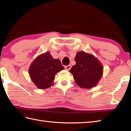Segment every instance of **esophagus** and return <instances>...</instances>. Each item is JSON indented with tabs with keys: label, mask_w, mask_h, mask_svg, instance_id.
<instances>
[{
	"label": "esophagus",
	"mask_w": 131,
	"mask_h": 131,
	"mask_svg": "<svg viewBox=\"0 0 131 131\" xmlns=\"http://www.w3.org/2000/svg\"><path fill=\"white\" fill-rule=\"evenodd\" d=\"M65 69L66 70H70V69L71 68V65H68V66H65Z\"/></svg>",
	"instance_id": "esophagus-1"
}]
</instances>
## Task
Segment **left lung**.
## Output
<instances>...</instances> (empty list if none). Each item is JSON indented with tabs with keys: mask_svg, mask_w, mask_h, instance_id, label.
<instances>
[{
	"mask_svg": "<svg viewBox=\"0 0 131 131\" xmlns=\"http://www.w3.org/2000/svg\"><path fill=\"white\" fill-rule=\"evenodd\" d=\"M75 60L76 64L72 67L70 72L73 75L76 84L83 89L95 86L103 75L101 62L93 54L84 51L78 52Z\"/></svg>",
	"mask_w": 131,
	"mask_h": 131,
	"instance_id": "8db88e82",
	"label": "left lung"
}]
</instances>
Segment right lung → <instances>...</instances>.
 I'll return each mask as SVG.
<instances>
[{
    "mask_svg": "<svg viewBox=\"0 0 131 131\" xmlns=\"http://www.w3.org/2000/svg\"><path fill=\"white\" fill-rule=\"evenodd\" d=\"M63 69L60 60L53 59L47 52L33 60L28 72L35 85L39 89H45L53 85L55 75Z\"/></svg>",
    "mask_w": 131,
    "mask_h": 131,
    "instance_id": "add662e5",
    "label": "right lung"
}]
</instances>
